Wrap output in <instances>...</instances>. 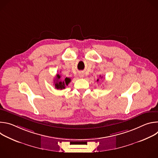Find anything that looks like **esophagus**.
Returning a JSON list of instances; mask_svg holds the SVG:
<instances>
[{
  "mask_svg": "<svg viewBox=\"0 0 158 158\" xmlns=\"http://www.w3.org/2000/svg\"><path fill=\"white\" fill-rule=\"evenodd\" d=\"M83 76H84V74H83L82 73H80V74H79V77H82Z\"/></svg>",
  "mask_w": 158,
  "mask_h": 158,
  "instance_id": "34e87169",
  "label": "esophagus"
}]
</instances>
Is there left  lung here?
Here are the masks:
<instances>
[{
  "label": "left lung",
  "mask_w": 158,
  "mask_h": 158,
  "mask_svg": "<svg viewBox=\"0 0 158 158\" xmlns=\"http://www.w3.org/2000/svg\"><path fill=\"white\" fill-rule=\"evenodd\" d=\"M99 81V79H97V82H98Z\"/></svg>",
  "instance_id": "1"
}]
</instances>
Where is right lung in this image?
I'll use <instances>...</instances> for the list:
<instances>
[{
	"label": "right lung",
	"instance_id": "obj_1",
	"mask_svg": "<svg viewBox=\"0 0 158 158\" xmlns=\"http://www.w3.org/2000/svg\"><path fill=\"white\" fill-rule=\"evenodd\" d=\"M60 75L57 74L56 76L55 79L54 80V84L55 86V88L58 90H62L65 89V86L68 85L69 83L71 82V79L68 77H65L64 80L60 79Z\"/></svg>",
	"mask_w": 158,
	"mask_h": 158
}]
</instances>
